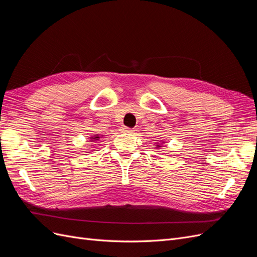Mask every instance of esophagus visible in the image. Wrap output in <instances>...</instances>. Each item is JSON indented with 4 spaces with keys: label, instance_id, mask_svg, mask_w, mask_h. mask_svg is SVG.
I'll return each instance as SVG.
<instances>
[{
    "label": "esophagus",
    "instance_id": "1",
    "mask_svg": "<svg viewBox=\"0 0 257 257\" xmlns=\"http://www.w3.org/2000/svg\"><path fill=\"white\" fill-rule=\"evenodd\" d=\"M121 130L125 131V132H132V131H134V129L128 128V127H126V126H122V127H121Z\"/></svg>",
    "mask_w": 257,
    "mask_h": 257
}]
</instances>
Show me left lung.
<instances>
[{"label": "left lung", "instance_id": "obj_1", "mask_svg": "<svg viewBox=\"0 0 257 257\" xmlns=\"http://www.w3.org/2000/svg\"><path fill=\"white\" fill-rule=\"evenodd\" d=\"M156 147H161V146H160V145H157V146H156Z\"/></svg>", "mask_w": 257, "mask_h": 257}]
</instances>
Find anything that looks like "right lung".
<instances>
[{"label": "right lung", "mask_w": 257, "mask_h": 257, "mask_svg": "<svg viewBox=\"0 0 257 257\" xmlns=\"http://www.w3.org/2000/svg\"><path fill=\"white\" fill-rule=\"evenodd\" d=\"M93 139H94V140H93V141H99V139H100V138H99V137H98V136H96V137H94V138H93Z\"/></svg>", "instance_id": "1"}]
</instances>
